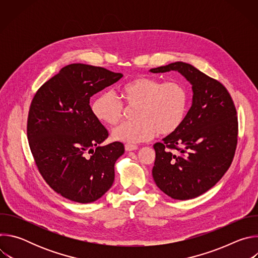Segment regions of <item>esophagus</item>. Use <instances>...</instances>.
Here are the masks:
<instances>
[{
  "label": "esophagus",
  "instance_id": "34e87169",
  "mask_svg": "<svg viewBox=\"0 0 258 258\" xmlns=\"http://www.w3.org/2000/svg\"><path fill=\"white\" fill-rule=\"evenodd\" d=\"M124 148L126 151H135L138 150V146L137 145H131V144H126L124 146Z\"/></svg>",
  "mask_w": 258,
  "mask_h": 258
}]
</instances>
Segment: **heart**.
I'll list each match as a JSON object with an SVG mask.
<instances>
[{
	"mask_svg": "<svg viewBox=\"0 0 258 258\" xmlns=\"http://www.w3.org/2000/svg\"><path fill=\"white\" fill-rule=\"evenodd\" d=\"M120 98L126 108H135L133 117L136 120L116 126L112 137L131 145L148 141L156 133L162 136L174 133L185 120L189 107V93L182 84H162L148 77L125 83L120 89ZM124 105L114 94L104 92L94 99L92 112L100 122L114 125L123 117Z\"/></svg>",
	"mask_w": 258,
	"mask_h": 258,
	"instance_id": "heart-1",
	"label": "heart"
}]
</instances>
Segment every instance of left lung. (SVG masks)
I'll return each instance as SVG.
<instances>
[{"mask_svg":"<svg viewBox=\"0 0 258 258\" xmlns=\"http://www.w3.org/2000/svg\"><path fill=\"white\" fill-rule=\"evenodd\" d=\"M171 70L192 85V106L181 125L154 144L152 175L167 196L188 200L212 188L229 169L237 146V111L227 89L191 64L177 61L150 72Z\"/></svg>","mask_w":258,"mask_h":258,"instance_id":"left-lung-1","label":"left lung"}]
</instances>
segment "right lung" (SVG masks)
<instances>
[{
  "label": "right lung",
  "instance_id": "add662e5",
  "mask_svg": "<svg viewBox=\"0 0 258 258\" xmlns=\"http://www.w3.org/2000/svg\"><path fill=\"white\" fill-rule=\"evenodd\" d=\"M122 77L103 67L70 64L32 99L27 120L32 156L48 185L68 200L94 202L114 181V164L124 146L100 145L108 132L94 116L90 98Z\"/></svg>",
  "mask_w": 258,
  "mask_h": 258
}]
</instances>
